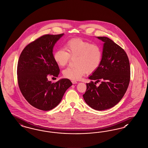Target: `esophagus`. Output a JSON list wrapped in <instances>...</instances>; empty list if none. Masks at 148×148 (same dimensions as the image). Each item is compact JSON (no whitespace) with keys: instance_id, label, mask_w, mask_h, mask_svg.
Listing matches in <instances>:
<instances>
[{"instance_id":"34e87169","label":"esophagus","mask_w":148,"mask_h":148,"mask_svg":"<svg viewBox=\"0 0 148 148\" xmlns=\"http://www.w3.org/2000/svg\"><path fill=\"white\" fill-rule=\"evenodd\" d=\"M71 82H72V83H73V84H77V82L76 81H74V80H72Z\"/></svg>"}]
</instances>
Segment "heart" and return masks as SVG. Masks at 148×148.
<instances>
[{
    "instance_id": "1",
    "label": "heart",
    "mask_w": 148,
    "mask_h": 148,
    "mask_svg": "<svg viewBox=\"0 0 148 148\" xmlns=\"http://www.w3.org/2000/svg\"><path fill=\"white\" fill-rule=\"evenodd\" d=\"M65 49H58L53 53V59L59 66L66 65L75 58V67H68L63 71L65 78L79 80L86 74L91 73L100 66L103 52L98 44H91L80 38H74L66 43Z\"/></svg>"
}]
</instances>
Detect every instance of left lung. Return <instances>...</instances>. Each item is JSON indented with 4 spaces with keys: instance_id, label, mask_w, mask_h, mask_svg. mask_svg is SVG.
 <instances>
[{
    "instance_id": "1",
    "label": "left lung",
    "mask_w": 148,
    "mask_h": 148,
    "mask_svg": "<svg viewBox=\"0 0 148 148\" xmlns=\"http://www.w3.org/2000/svg\"><path fill=\"white\" fill-rule=\"evenodd\" d=\"M104 42L100 66L86 84L83 95L85 102L93 109L101 111L114 106L121 100L128 89L130 78V61L124 49L106 37H97ZM101 83L96 87V83Z\"/></svg>"
}]
</instances>
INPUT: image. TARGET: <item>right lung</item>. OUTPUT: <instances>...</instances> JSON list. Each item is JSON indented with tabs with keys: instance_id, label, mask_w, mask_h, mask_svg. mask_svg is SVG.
I'll return each instance as SVG.
<instances>
[{
	"instance_id": "1",
	"label": "right lung",
	"mask_w": 148,
	"mask_h": 148,
	"mask_svg": "<svg viewBox=\"0 0 148 148\" xmlns=\"http://www.w3.org/2000/svg\"><path fill=\"white\" fill-rule=\"evenodd\" d=\"M63 35L42 36L24 48L18 61L20 90L31 106L42 111L57 106L72 85L68 79L53 83L48 80L49 76L59 75V66L53 59L52 52L55 43Z\"/></svg>"
}]
</instances>
